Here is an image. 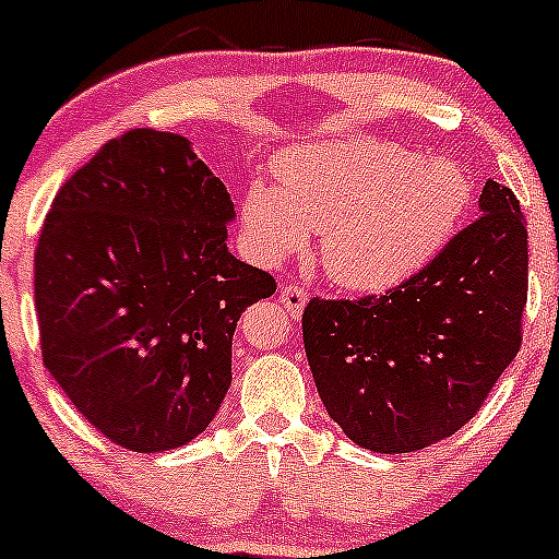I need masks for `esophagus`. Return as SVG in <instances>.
Instances as JSON below:
<instances>
[{
    "label": "esophagus",
    "mask_w": 559,
    "mask_h": 559,
    "mask_svg": "<svg viewBox=\"0 0 559 559\" xmlns=\"http://www.w3.org/2000/svg\"><path fill=\"white\" fill-rule=\"evenodd\" d=\"M281 302H284V308L289 310V316L297 318L299 312L305 310V305H308V292L297 284H286L281 286Z\"/></svg>",
    "instance_id": "obj_1"
}]
</instances>
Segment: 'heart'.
<instances>
[{"mask_svg": "<svg viewBox=\"0 0 559 559\" xmlns=\"http://www.w3.org/2000/svg\"><path fill=\"white\" fill-rule=\"evenodd\" d=\"M278 188L251 182L243 225L267 257L323 233L321 260L336 284L384 292L438 254L469 206V180L451 162H421L401 145L334 140L284 153Z\"/></svg>", "mask_w": 559, "mask_h": 559, "instance_id": "b5f03b06", "label": "heart"}]
</instances>
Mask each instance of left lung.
<instances>
[{"label": "left lung", "instance_id": "left-lung-1", "mask_svg": "<svg viewBox=\"0 0 559 559\" xmlns=\"http://www.w3.org/2000/svg\"><path fill=\"white\" fill-rule=\"evenodd\" d=\"M488 180L480 217L384 294L312 297L302 336L318 395L353 443L408 453L451 438L520 353L528 230Z\"/></svg>", "mask_w": 559, "mask_h": 559}]
</instances>
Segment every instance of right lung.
I'll use <instances>...</instances> for the list:
<instances>
[{
  "label": "right lung",
  "mask_w": 559,
  "mask_h": 559,
  "mask_svg": "<svg viewBox=\"0 0 559 559\" xmlns=\"http://www.w3.org/2000/svg\"><path fill=\"white\" fill-rule=\"evenodd\" d=\"M233 201L182 134L127 130L52 199L34 254L41 358L121 449H180L230 388L249 305L275 292L228 251Z\"/></svg>",
  "instance_id": "right-lung-1"
}]
</instances>
